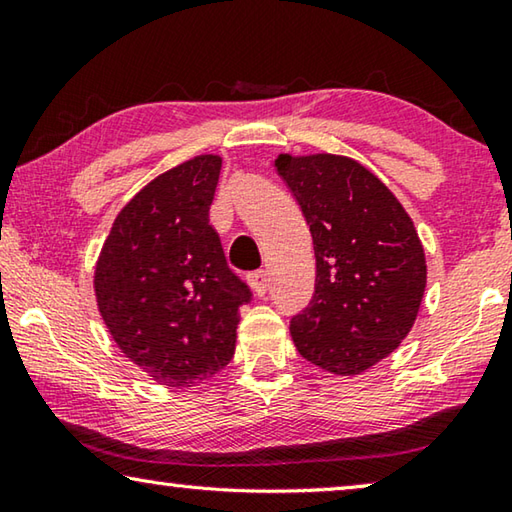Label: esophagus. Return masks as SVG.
Listing matches in <instances>:
<instances>
[{"label": "esophagus", "instance_id": "obj_1", "mask_svg": "<svg viewBox=\"0 0 512 512\" xmlns=\"http://www.w3.org/2000/svg\"><path fill=\"white\" fill-rule=\"evenodd\" d=\"M248 280H250V287L255 289L257 296H264L266 289H268V273L266 271H255V273L248 275Z\"/></svg>", "mask_w": 512, "mask_h": 512}]
</instances>
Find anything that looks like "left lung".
Masks as SVG:
<instances>
[{"label":"left lung","mask_w":512,"mask_h":512,"mask_svg":"<svg viewBox=\"0 0 512 512\" xmlns=\"http://www.w3.org/2000/svg\"><path fill=\"white\" fill-rule=\"evenodd\" d=\"M275 169L309 223L314 298L291 318L298 352L334 375H361L406 334L427 287V262L402 203L345 155H277Z\"/></svg>","instance_id":"obj_1"}]
</instances>
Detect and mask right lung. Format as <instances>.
Segmentation results:
<instances>
[{
  "instance_id": "obj_1",
  "label": "right lung",
  "mask_w": 512,
  "mask_h": 512,
  "mask_svg": "<svg viewBox=\"0 0 512 512\" xmlns=\"http://www.w3.org/2000/svg\"><path fill=\"white\" fill-rule=\"evenodd\" d=\"M219 155L160 173L117 214L94 293L117 348L158 384L196 386L235 354L250 289L230 271L210 225Z\"/></svg>"
}]
</instances>
